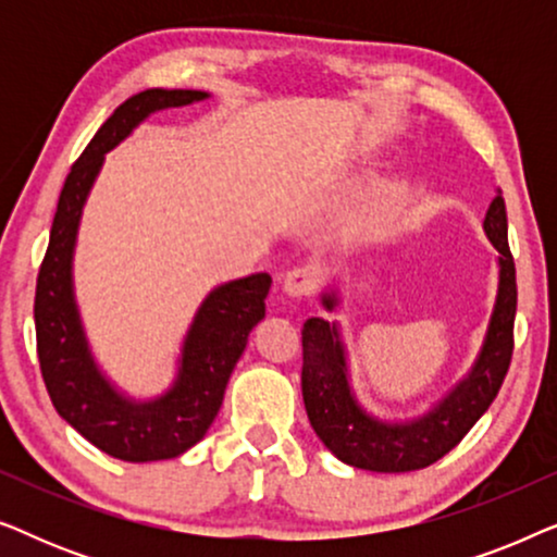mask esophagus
<instances>
[{
  "mask_svg": "<svg viewBox=\"0 0 557 557\" xmlns=\"http://www.w3.org/2000/svg\"><path fill=\"white\" fill-rule=\"evenodd\" d=\"M319 284L314 269H292L284 276V292L288 296H311Z\"/></svg>",
  "mask_w": 557,
  "mask_h": 557,
  "instance_id": "obj_1",
  "label": "esophagus"
}]
</instances>
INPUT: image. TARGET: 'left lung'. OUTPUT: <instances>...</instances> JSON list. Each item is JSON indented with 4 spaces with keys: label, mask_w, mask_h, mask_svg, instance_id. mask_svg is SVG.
<instances>
[{
    "label": "left lung",
    "mask_w": 557,
    "mask_h": 557,
    "mask_svg": "<svg viewBox=\"0 0 557 557\" xmlns=\"http://www.w3.org/2000/svg\"><path fill=\"white\" fill-rule=\"evenodd\" d=\"M484 233L499 250V286L469 375L459 380L429 413L406 423H387L370 416L357 403L347 377V352L337 324L311 317L304 322L301 393L311 429L322 444L349 467L385 471H416L431 467L467 436L497 398L512 360V330L517 311L515 261L507 243V210L502 193L494 197L484 218ZM337 294H322V307H337Z\"/></svg>",
    "instance_id": "1"
}]
</instances>
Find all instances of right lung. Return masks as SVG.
<instances>
[{"label":"right lung","mask_w":557,"mask_h":557,"mask_svg":"<svg viewBox=\"0 0 557 557\" xmlns=\"http://www.w3.org/2000/svg\"><path fill=\"white\" fill-rule=\"evenodd\" d=\"M205 98V90L149 88L126 98L106 119L67 172L48 253L37 273V360L52 406L83 438L121 461H162L193 448L223 406L225 385L248 345L250 330L265 317L269 273H250L212 288L187 330L177 377L170 391L154 400H134L111 385L98 370L81 324L73 294V250L83 205L101 170L103 154L154 111Z\"/></svg>","instance_id":"obj_1"}]
</instances>
